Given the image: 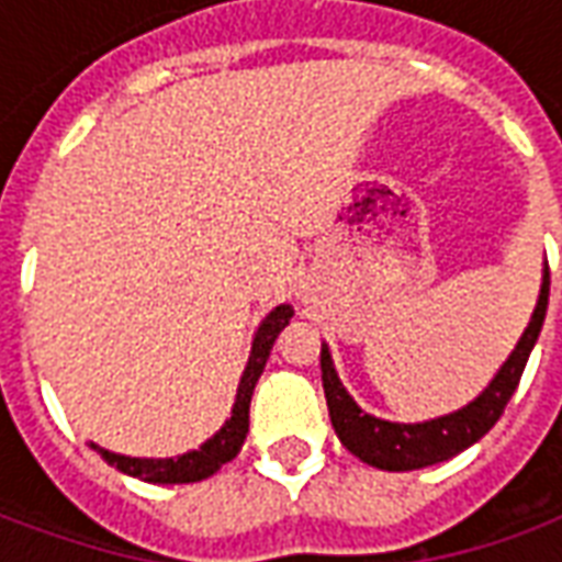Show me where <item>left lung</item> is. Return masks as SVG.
<instances>
[{
    "label": "left lung",
    "mask_w": 562,
    "mask_h": 562,
    "mask_svg": "<svg viewBox=\"0 0 562 562\" xmlns=\"http://www.w3.org/2000/svg\"><path fill=\"white\" fill-rule=\"evenodd\" d=\"M548 292H551V273L544 265L542 289H539V301L532 310L530 325L520 334L518 346L506 358V364L499 367V373L491 379V385L458 413L439 415V418L422 424L385 422V418L364 413L352 401V394L342 389L334 361H330L328 346L322 342V385H325L330 424H334L342 446L349 448L355 458H361L376 470L406 472L442 463V460L460 454L463 448H470L472 442H479L499 422L506 403L512 401V394L518 389L520 373L527 367L532 346L539 340L544 313H548Z\"/></svg>",
    "instance_id": "1"
}]
</instances>
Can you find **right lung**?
Wrapping results in <instances>:
<instances>
[{
    "label": "right lung",
    "mask_w": 562,
    "mask_h": 562,
    "mask_svg": "<svg viewBox=\"0 0 562 562\" xmlns=\"http://www.w3.org/2000/svg\"><path fill=\"white\" fill-rule=\"evenodd\" d=\"M294 316V310L289 304H280L277 310H270L268 318L258 325L256 340H252V352H249V361H246L244 376H240V385H237V401H234L232 418L222 424V430L210 436L207 442L195 451H186L180 458H126V454H114V451H104L95 442H90L92 448L102 451V458L116 467L126 475H135L140 482L153 484H189L201 482V479H210L213 472L220 470L222 463L237 458V451L244 446L246 434H249V401H252V391H256L258 376L265 373V364H268L270 349H273V340L280 337V330L289 325V318Z\"/></svg>",
    "instance_id": "1"
}]
</instances>
